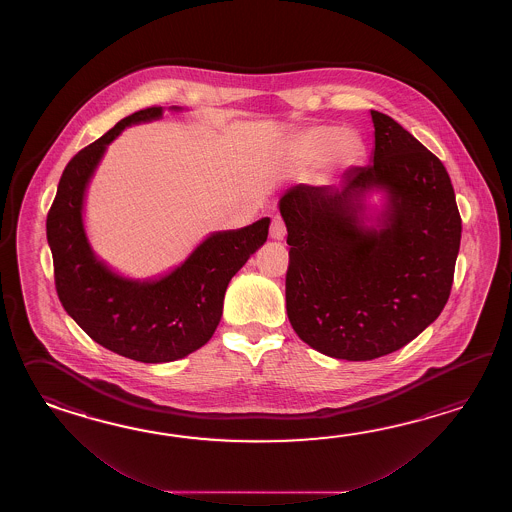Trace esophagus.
Wrapping results in <instances>:
<instances>
[{"label": "esophagus", "mask_w": 512, "mask_h": 512, "mask_svg": "<svg viewBox=\"0 0 512 512\" xmlns=\"http://www.w3.org/2000/svg\"><path fill=\"white\" fill-rule=\"evenodd\" d=\"M272 240L282 241L287 236V230H285V223L282 218H272L271 230H269Z\"/></svg>", "instance_id": "1"}]
</instances>
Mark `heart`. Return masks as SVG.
I'll list each match as a JSON object with an SVG mask.
<instances>
[{"mask_svg": "<svg viewBox=\"0 0 512 512\" xmlns=\"http://www.w3.org/2000/svg\"><path fill=\"white\" fill-rule=\"evenodd\" d=\"M362 142L338 126H316L300 133L289 146L287 159L294 166H313L326 159L331 170H344L357 161Z\"/></svg>", "mask_w": 512, "mask_h": 512, "instance_id": "heart-1", "label": "heart"}]
</instances>
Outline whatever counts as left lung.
<instances>
[{
	"mask_svg": "<svg viewBox=\"0 0 512 512\" xmlns=\"http://www.w3.org/2000/svg\"><path fill=\"white\" fill-rule=\"evenodd\" d=\"M371 120L368 166L338 185L293 186L278 201L291 245L289 322L333 359H379L423 333L450 296L461 241L443 163L392 117L371 109Z\"/></svg>",
	"mask_w": 512,
	"mask_h": 512,
	"instance_id": "obj_1",
	"label": "left lung"
}]
</instances>
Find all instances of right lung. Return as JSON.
<instances>
[{
    "label": "right lung",
    "mask_w": 512,
    "mask_h": 512,
    "mask_svg": "<svg viewBox=\"0 0 512 512\" xmlns=\"http://www.w3.org/2000/svg\"><path fill=\"white\" fill-rule=\"evenodd\" d=\"M163 113L164 108L141 109L78 152L47 216L56 293L67 315L100 346L148 364L185 359L207 344L223 315L232 276L267 241L271 225V219L261 218L243 229L210 232L177 267L144 280L124 276L98 258L84 221L89 183L122 131Z\"/></svg>",
    "instance_id": "right-lung-1"
}]
</instances>
